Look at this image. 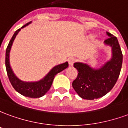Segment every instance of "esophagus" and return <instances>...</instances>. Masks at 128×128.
I'll return each instance as SVG.
<instances>
[{
  "mask_svg": "<svg viewBox=\"0 0 128 128\" xmlns=\"http://www.w3.org/2000/svg\"><path fill=\"white\" fill-rule=\"evenodd\" d=\"M76 58H70L68 59V62H69L70 66H73V64L76 62Z\"/></svg>",
  "mask_w": 128,
  "mask_h": 128,
  "instance_id": "obj_1",
  "label": "esophagus"
}]
</instances>
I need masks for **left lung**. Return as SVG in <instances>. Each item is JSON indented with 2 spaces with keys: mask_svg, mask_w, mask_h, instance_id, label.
<instances>
[{
  "mask_svg": "<svg viewBox=\"0 0 128 128\" xmlns=\"http://www.w3.org/2000/svg\"><path fill=\"white\" fill-rule=\"evenodd\" d=\"M109 38L105 44L112 49V58L99 70H94L82 62L74 63L78 76L72 82V87L82 98L94 100L105 96L112 89L119 76L123 62V54L116 37L106 32Z\"/></svg>",
  "mask_w": 128,
  "mask_h": 128,
  "instance_id": "8db88e82",
  "label": "left lung"
}]
</instances>
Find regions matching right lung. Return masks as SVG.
Returning <instances> with one entry per match:
<instances>
[{"label": "right lung", "instance_id": "add662e5", "mask_svg": "<svg viewBox=\"0 0 128 128\" xmlns=\"http://www.w3.org/2000/svg\"><path fill=\"white\" fill-rule=\"evenodd\" d=\"M30 23V22L27 23L24 26H22L21 28L28 26ZM21 28L16 30L14 34L13 35L12 38L9 42L8 45L7 46V49H6L5 67H6L7 74H8L9 80L11 83L12 86L17 92L22 94V96H26V97H28V98H40L44 96L46 92L50 89L55 76L58 73L60 72L63 70L67 68L69 65H68V62H66L65 63L55 66L44 79L39 81V82H24L19 80L14 75V74L13 73L12 69L10 68V62H9V53L11 49L12 42L14 41V40L16 36L17 35L18 31L21 30Z\"/></svg>", "mask_w": 128, "mask_h": 128}]
</instances>
